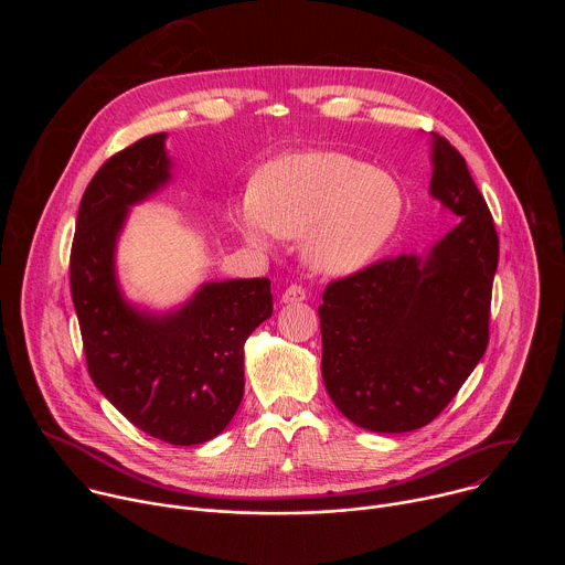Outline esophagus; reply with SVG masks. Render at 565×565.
<instances>
[{"mask_svg": "<svg viewBox=\"0 0 565 565\" xmlns=\"http://www.w3.org/2000/svg\"><path fill=\"white\" fill-rule=\"evenodd\" d=\"M306 299V290L299 284H290L284 292H281V301L284 303H299Z\"/></svg>", "mask_w": 565, "mask_h": 565, "instance_id": "obj_1", "label": "esophagus"}]
</instances>
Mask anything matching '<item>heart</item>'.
<instances>
[{"label":"heart","instance_id":"1","mask_svg":"<svg viewBox=\"0 0 565 565\" xmlns=\"http://www.w3.org/2000/svg\"><path fill=\"white\" fill-rule=\"evenodd\" d=\"M405 212L397 181L340 151H303L270 163L241 205L238 230L255 246L303 236L306 262L327 275L371 264Z\"/></svg>","mask_w":565,"mask_h":565}]
</instances>
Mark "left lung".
<instances>
[{
	"instance_id": "1",
	"label": "left lung",
	"mask_w": 565,
	"mask_h": 565,
	"mask_svg": "<svg viewBox=\"0 0 565 565\" xmlns=\"http://www.w3.org/2000/svg\"><path fill=\"white\" fill-rule=\"evenodd\" d=\"M431 163V194L460 223L425 259L375 262L321 295V377L335 407L369 431L429 425L490 342L494 218L462 153L434 131Z\"/></svg>"
}]
</instances>
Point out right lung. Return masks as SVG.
<instances>
[{
	"instance_id": "add662e5",
	"label": "right lung",
	"mask_w": 565,
	"mask_h": 565,
	"mask_svg": "<svg viewBox=\"0 0 565 565\" xmlns=\"http://www.w3.org/2000/svg\"><path fill=\"white\" fill-rule=\"evenodd\" d=\"M166 134L114 153L79 201L68 281L87 369L111 405L170 445L218 436L244 397V344L273 315L270 279L205 284L181 310L131 308L116 284L114 248L127 207L170 179Z\"/></svg>"
}]
</instances>
